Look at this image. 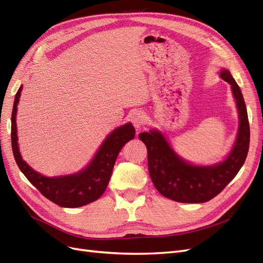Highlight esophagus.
Segmentation results:
<instances>
[{
  "label": "esophagus",
  "instance_id": "34e87169",
  "mask_svg": "<svg viewBox=\"0 0 263 263\" xmlns=\"http://www.w3.org/2000/svg\"><path fill=\"white\" fill-rule=\"evenodd\" d=\"M146 114L144 112H141V110H138V112L135 113L132 118V122L136 128H141V127L146 124Z\"/></svg>",
  "mask_w": 263,
  "mask_h": 263
}]
</instances>
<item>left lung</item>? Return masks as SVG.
Here are the masks:
<instances>
[{
	"label": "left lung",
	"instance_id": "8db88e82",
	"mask_svg": "<svg viewBox=\"0 0 263 263\" xmlns=\"http://www.w3.org/2000/svg\"><path fill=\"white\" fill-rule=\"evenodd\" d=\"M220 77L232 85L239 112V132L234 149L224 162L211 166L186 163L171 149L162 135L150 130L139 134L148 151V170L158 192L180 203H204L218 195L239 172L248 155L250 128L240 87L228 70Z\"/></svg>",
	"mask_w": 263,
	"mask_h": 263
}]
</instances>
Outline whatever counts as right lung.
<instances>
[{"label": "right lung", "mask_w": 263, "mask_h": 263, "mask_svg": "<svg viewBox=\"0 0 263 263\" xmlns=\"http://www.w3.org/2000/svg\"><path fill=\"white\" fill-rule=\"evenodd\" d=\"M21 91L22 86L15 95L11 126L13 155L20 170L46 198L61 208H80L97 201L105 192L119 151L127 141L135 137L134 126L126 124L116 128L103 142L97 156L83 171L72 176L47 178L31 169L20 154L15 118Z\"/></svg>", "instance_id": "1"}]
</instances>
